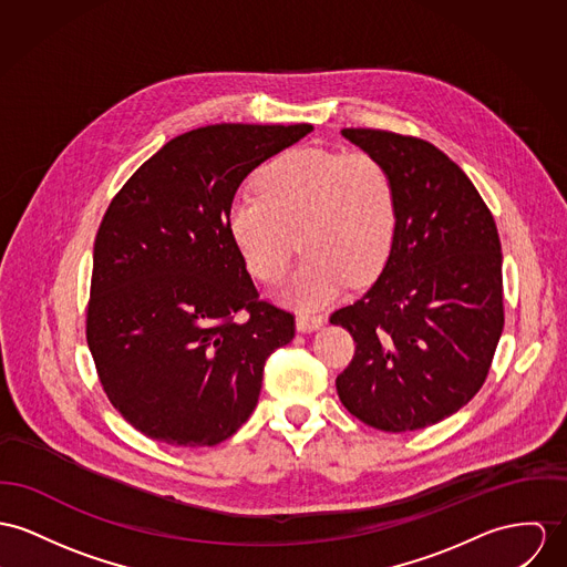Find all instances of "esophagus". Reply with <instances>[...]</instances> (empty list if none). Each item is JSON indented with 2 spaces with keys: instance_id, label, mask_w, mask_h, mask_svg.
I'll use <instances>...</instances> for the list:
<instances>
[{
  "instance_id": "1",
  "label": "esophagus",
  "mask_w": 567,
  "mask_h": 567,
  "mask_svg": "<svg viewBox=\"0 0 567 567\" xmlns=\"http://www.w3.org/2000/svg\"><path fill=\"white\" fill-rule=\"evenodd\" d=\"M296 326L300 332H312L319 330L323 326V317L321 315H310V312H300L296 317Z\"/></svg>"
}]
</instances>
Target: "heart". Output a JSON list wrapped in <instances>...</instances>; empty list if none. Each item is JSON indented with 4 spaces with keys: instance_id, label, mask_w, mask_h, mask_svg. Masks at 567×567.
Instances as JSON below:
<instances>
[{
    "instance_id": "1",
    "label": "heart",
    "mask_w": 567,
    "mask_h": 567,
    "mask_svg": "<svg viewBox=\"0 0 567 567\" xmlns=\"http://www.w3.org/2000/svg\"><path fill=\"white\" fill-rule=\"evenodd\" d=\"M257 194L230 200L228 233L262 282L285 276L300 239L306 257L282 287L285 302L328 305L349 280L364 285L382 271L396 205L391 175L373 155L289 148L262 166Z\"/></svg>"
}]
</instances>
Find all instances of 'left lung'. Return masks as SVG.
<instances>
[{"label": "left lung", "instance_id": "left-lung-1", "mask_svg": "<svg viewBox=\"0 0 567 567\" xmlns=\"http://www.w3.org/2000/svg\"><path fill=\"white\" fill-rule=\"evenodd\" d=\"M341 135L389 171L396 226L378 280L330 317L355 343L337 392L375 430H423L487 378L505 323L498 230L471 178L434 144L380 130Z\"/></svg>", "mask_w": 567, "mask_h": 567}]
</instances>
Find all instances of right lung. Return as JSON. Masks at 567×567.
Returning <instances> with one entry per match:
<instances>
[{
	"instance_id": "right-lung-1",
	"label": "right lung",
	"mask_w": 567,
	"mask_h": 567,
	"mask_svg": "<svg viewBox=\"0 0 567 567\" xmlns=\"http://www.w3.org/2000/svg\"><path fill=\"white\" fill-rule=\"evenodd\" d=\"M310 131H187L112 200L94 239L87 348L112 405L144 436L214 446L257 408L265 360L296 321L257 300L226 212L246 176Z\"/></svg>"
}]
</instances>
